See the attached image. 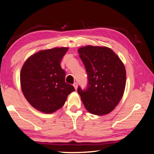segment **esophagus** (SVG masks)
Listing matches in <instances>:
<instances>
[{
    "label": "esophagus",
    "instance_id": "esophagus-1",
    "mask_svg": "<svg viewBox=\"0 0 154 154\" xmlns=\"http://www.w3.org/2000/svg\"><path fill=\"white\" fill-rule=\"evenodd\" d=\"M74 88H75V90H77V88H78V84L76 82H75V83H74Z\"/></svg>",
    "mask_w": 154,
    "mask_h": 154
}]
</instances>
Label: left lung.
Masks as SVG:
<instances>
[{
    "mask_svg": "<svg viewBox=\"0 0 154 154\" xmlns=\"http://www.w3.org/2000/svg\"><path fill=\"white\" fill-rule=\"evenodd\" d=\"M78 51L88 75L87 89L82 91L78 88L83 104L93 115L108 114L119 104L124 93V65L108 47L87 46Z\"/></svg>",
    "mask_w": 154,
    "mask_h": 154,
    "instance_id": "1",
    "label": "left lung"
}]
</instances>
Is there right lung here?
I'll return each mask as SVG.
<instances>
[{
    "instance_id": "1",
    "label": "right lung",
    "mask_w": 154,
    "mask_h": 154,
    "mask_svg": "<svg viewBox=\"0 0 154 154\" xmlns=\"http://www.w3.org/2000/svg\"><path fill=\"white\" fill-rule=\"evenodd\" d=\"M68 49L40 50L28 58L22 67V91L29 104L40 112L50 114L57 111L75 91L72 85L65 82V72L60 65Z\"/></svg>"
}]
</instances>
